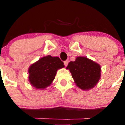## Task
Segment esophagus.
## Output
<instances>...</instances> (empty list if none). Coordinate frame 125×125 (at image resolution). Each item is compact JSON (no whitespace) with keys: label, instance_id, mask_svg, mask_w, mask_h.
Listing matches in <instances>:
<instances>
[{"label":"esophagus","instance_id":"obj_1","mask_svg":"<svg viewBox=\"0 0 125 125\" xmlns=\"http://www.w3.org/2000/svg\"><path fill=\"white\" fill-rule=\"evenodd\" d=\"M69 63V60H65V61H64V65H65V66H66L68 65V64Z\"/></svg>","mask_w":125,"mask_h":125}]
</instances>
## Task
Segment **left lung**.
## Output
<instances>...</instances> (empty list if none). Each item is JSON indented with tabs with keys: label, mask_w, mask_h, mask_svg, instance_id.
<instances>
[{
	"label": "left lung",
	"mask_w": 125,
	"mask_h": 125,
	"mask_svg": "<svg viewBox=\"0 0 125 125\" xmlns=\"http://www.w3.org/2000/svg\"><path fill=\"white\" fill-rule=\"evenodd\" d=\"M66 69L70 70L77 86L82 90L94 88L101 77L100 65L85 57H77L70 62Z\"/></svg>",
	"instance_id": "left-lung-1"
}]
</instances>
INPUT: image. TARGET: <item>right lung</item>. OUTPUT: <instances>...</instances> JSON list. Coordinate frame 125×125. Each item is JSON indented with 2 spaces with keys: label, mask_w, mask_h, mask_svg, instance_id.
Here are the masks:
<instances>
[{
  "label": "right lung",
  "mask_w": 125,
  "mask_h": 125,
  "mask_svg": "<svg viewBox=\"0 0 125 125\" xmlns=\"http://www.w3.org/2000/svg\"><path fill=\"white\" fill-rule=\"evenodd\" d=\"M64 67L63 62L58 57H43L29 68L30 84L36 89H45L54 80L57 71Z\"/></svg>",
  "instance_id": "obj_1"
}]
</instances>
